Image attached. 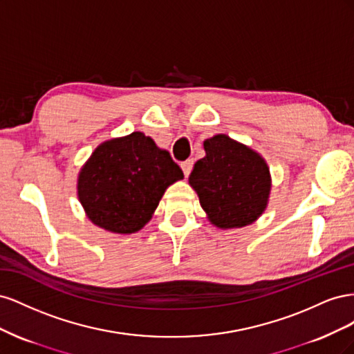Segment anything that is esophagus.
<instances>
[{
  "instance_id": "obj_1",
  "label": "esophagus",
  "mask_w": 354,
  "mask_h": 354,
  "mask_svg": "<svg viewBox=\"0 0 354 354\" xmlns=\"http://www.w3.org/2000/svg\"><path fill=\"white\" fill-rule=\"evenodd\" d=\"M192 167H194V160H192V159H187V160H185V162H181V169H183V173H185L186 177L190 174Z\"/></svg>"
}]
</instances>
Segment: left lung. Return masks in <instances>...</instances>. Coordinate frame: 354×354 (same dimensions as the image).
I'll return each mask as SVG.
<instances>
[{
    "instance_id": "1",
    "label": "left lung",
    "mask_w": 354,
    "mask_h": 354,
    "mask_svg": "<svg viewBox=\"0 0 354 354\" xmlns=\"http://www.w3.org/2000/svg\"><path fill=\"white\" fill-rule=\"evenodd\" d=\"M205 156L196 160L189 185L196 192L212 226L223 230L250 226L269 205L272 176L266 159L227 134L203 142Z\"/></svg>"
}]
</instances>
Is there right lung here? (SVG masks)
<instances>
[{"mask_svg":"<svg viewBox=\"0 0 354 354\" xmlns=\"http://www.w3.org/2000/svg\"><path fill=\"white\" fill-rule=\"evenodd\" d=\"M183 177L168 151L134 131L94 149L80 169L77 195L95 226L130 234L151 221L165 190Z\"/></svg>","mask_w":354,"mask_h":354,"instance_id":"add662e5","label":"right lung"}]
</instances>
